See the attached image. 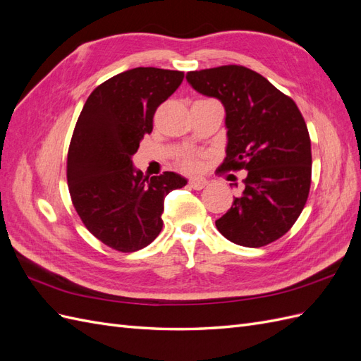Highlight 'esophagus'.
Wrapping results in <instances>:
<instances>
[{"label": "esophagus", "instance_id": "obj_1", "mask_svg": "<svg viewBox=\"0 0 361 361\" xmlns=\"http://www.w3.org/2000/svg\"><path fill=\"white\" fill-rule=\"evenodd\" d=\"M207 185V180L204 178H191L190 179V187L194 190H203Z\"/></svg>", "mask_w": 361, "mask_h": 361}]
</instances>
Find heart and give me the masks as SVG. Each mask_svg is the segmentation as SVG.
I'll list each match as a JSON object with an SVG mask.
<instances>
[{"label":"heart","instance_id":"1","mask_svg":"<svg viewBox=\"0 0 361 361\" xmlns=\"http://www.w3.org/2000/svg\"><path fill=\"white\" fill-rule=\"evenodd\" d=\"M182 166H183V169H187V170H194V169H197L199 161L195 159L194 157H187V158H183Z\"/></svg>","mask_w":361,"mask_h":361}]
</instances>
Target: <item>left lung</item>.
I'll use <instances>...</instances> for the list:
<instances>
[{
    "label": "left lung",
    "instance_id": "8db88e82",
    "mask_svg": "<svg viewBox=\"0 0 361 361\" xmlns=\"http://www.w3.org/2000/svg\"><path fill=\"white\" fill-rule=\"evenodd\" d=\"M187 81L224 106L227 146L220 169L248 171L243 194L215 221L218 232L251 248L276 241L297 221L310 190V137L297 104L236 64L188 72Z\"/></svg>",
    "mask_w": 361,
    "mask_h": 361
}]
</instances>
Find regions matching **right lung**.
I'll return each mask as SVG.
<instances>
[{
	"mask_svg": "<svg viewBox=\"0 0 361 361\" xmlns=\"http://www.w3.org/2000/svg\"><path fill=\"white\" fill-rule=\"evenodd\" d=\"M183 72L135 68L87 97L68 154V185L84 226L122 253L145 248L162 228L164 199L187 185L174 171L145 178L133 164L154 129L157 108L176 92Z\"/></svg>",
	"mask_w": 361,
	"mask_h": 361,
	"instance_id": "1",
	"label": "right lung"
}]
</instances>
